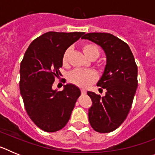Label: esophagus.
Returning <instances> with one entry per match:
<instances>
[{"label":"esophagus","mask_w":155,"mask_h":155,"mask_svg":"<svg viewBox=\"0 0 155 155\" xmlns=\"http://www.w3.org/2000/svg\"><path fill=\"white\" fill-rule=\"evenodd\" d=\"M81 94H86V91L84 89H81Z\"/></svg>","instance_id":"1"}]
</instances>
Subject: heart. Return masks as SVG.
<instances>
[{
  "instance_id": "heart-1",
  "label": "heart",
  "mask_w": 155,
  "mask_h": 155,
  "mask_svg": "<svg viewBox=\"0 0 155 155\" xmlns=\"http://www.w3.org/2000/svg\"><path fill=\"white\" fill-rule=\"evenodd\" d=\"M82 50L84 55L88 59L95 60L100 55V50L98 46L93 43H86L82 46ZM70 53V49H68L63 56V64L65 65L68 62V55ZM97 79V74L91 70L76 69L71 71L68 76V80L71 84L78 86L80 87H87Z\"/></svg>"
}]
</instances>
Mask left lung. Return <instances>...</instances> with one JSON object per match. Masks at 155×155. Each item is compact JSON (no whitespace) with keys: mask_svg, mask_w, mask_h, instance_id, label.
Wrapping results in <instances>:
<instances>
[{"mask_svg":"<svg viewBox=\"0 0 155 155\" xmlns=\"http://www.w3.org/2000/svg\"><path fill=\"white\" fill-rule=\"evenodd\" d=\"M81 39L101 46L106 57L103 74L97 83L106 90L105 95L87 92L92 102L88 109L89 123L97 132H112L130 112L137 87V66L128 45L112 34L91 32Z\"/></svg>","mask_w":155,"mask_h":155,"instance_id":"left-lung-1","label":"left lung"}]
</instances>
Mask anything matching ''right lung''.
<instances>
[{
  "instance_id": "obj_1",
  "label": "right lung",
  "mask_w": 155,
  "mask_h": 155,
  "mask_svg": "<svg viewBox=\"0 0 155 155\" xmlns=\"http://www.w3.org/2000/svg\"><path fill=\"white\" fill-rule=\"evenodd\" d=\"M84 32L48 31L31 42L20 65V93L28 116L46 132L64 128L71 117L79 87L64 85L62 91L53 89L56 77L61 74L64 52Z\"/></svg>"
}]
</instances>
